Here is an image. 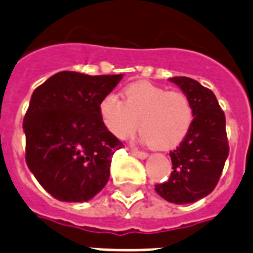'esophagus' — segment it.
<instances>
[{
	"label": "esophagus",
	"instance_id": "1",
	"mask_svg": "<svg viewBox=\"0 0 253 253\" xmlns=\"http://www.w3.org/2000/svg\"><path fill=\"white\" fill-rule=\"evenodd\" d=\"M131 154H132L134 157L139 158V159H146V158H147V154L144 151H140L138 148H131Z\"/></svg>",
	"mask_w": 253,
	"mask_h": 253
}]
</instances>
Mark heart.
<instances>
[{"label": "heart", "mask_w": 253, "mask_h": 253, "mask_svg": "<svg viewBox=\"0 0 253 253\" xmlns=\"http://www.w3.org/2000/svg\"><path fill=\"white\" fill-rule=\"evenodd\" d=\"M125 101L107 94L98 105L103 126L118 139H128L142 131V139L158 150H171L190 132L195 111L186 92L150 82H136L123 91Z\"/></svg>", "instance_id": "b5f03b06"}]
</instances>
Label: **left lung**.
<instances>
[{
    "instance_id": "obj_1",
    "label": "left lung",
    "mask_w": 253,
    "mask_h": 253,
    "mask_svg": "<svg viewBox=\"0 0 253 253\" xmlns=\"http://www.w3.org/2000/svg\"><path fill=\"white\" fill-rule=\"evenodd\" d=\"M176 84L194 105L195 118L190 132L169 152L172 169L167 182L155 184V191L169 203H194L216 187L228 157L224 111L215 94L195 80L175 77Z\"/></svg>"
}]
</instances>
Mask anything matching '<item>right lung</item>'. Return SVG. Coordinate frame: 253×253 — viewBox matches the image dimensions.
Wrapping results in <instances>:
<instances>
[{"label":"right lung","instance_id":"1","mask_svg":"<svg viewBox=\"0 0 253 253\" xmlns=\"http://www.w3.org/2000/svg\"><path fill=\"white\" fill-rule=\"evenodd\" d=\"M122 75L61 71L34 90L24 118L25 159L50 195L87 202L106 186L123 143L103 126L98 105Z\"/></svg>","mask_w":253,"mask_h":253}]
</instances>
